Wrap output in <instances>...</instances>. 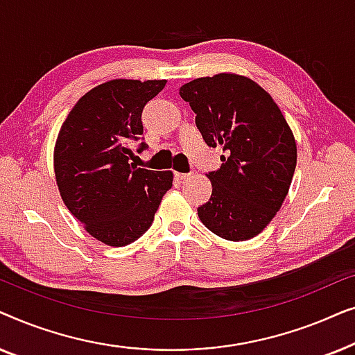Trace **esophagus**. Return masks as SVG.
<instances>
[{"label":"esophagus","instance_id":"34e87169","mask_svg":"<svg viewBox=\"0 0 355 355\" xmlns=\"http://www.w3.org/2000/svg\"><path fill=\"white\" fill-rule=\"evenodd\" d=\"M174 176H176L179 181H186V179L191 178V173H174Z\"/></svg>","mask_w":355,"mask_h":355}]
</instances>
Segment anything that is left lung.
Here are the masks:
<instances>
[{
    "instance_id": "obj_1",
    "label": "left lung",
    "mask_w": 355,
    "mask_h": 355,
    "mask_svg": "<svg viewBox=\"0 0 355 355\" xmlns=\"http://www.w3.org/2000/svg\"><path fill=\"white\" fill-rule=\"evenodd\" d=\"M179 95L197 114L208 147L225 152L220 169L207 174L213 191L198 218L223 239L255 237L283 205L297 163L283 113L259 84L237 74L200 77Z\"/></svg>"
}]
</instances>
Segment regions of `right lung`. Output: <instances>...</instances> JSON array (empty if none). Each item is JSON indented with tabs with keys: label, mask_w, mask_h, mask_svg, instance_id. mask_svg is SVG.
Instances as JSON below:
<instances>
[{
	"label": "right lung",
	"mask_w": 355,
	"mask_h": 355,
	"mask_svg": "<svg viewBox=\"0 0 355 355\" xmlns=\"http://www.w3.org/2000/svg\"><path fill=\"white\" fill-rule=\"evenodd\" d=\"M166 80L105 82L82 96L61 125L55 176L61 198L90 236L123 247L152 226L171 171L137 168L132 144L144 137L142 111ZM147 144L140 142L137 153Z\"/></svg>",
	"instance_id": "right-lung-1"
}]
</instances>
